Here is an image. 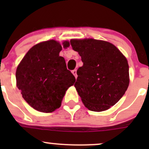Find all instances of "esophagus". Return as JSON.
<instances>
[{"mask_svg": "<svg viewBox=\"0 0 149 149\" xmlns=\"http://www.w3.org/2000/svg\"><path fill=\"white\" fill-rule=\"evenodd\" d=\"M72 73L73 75H74V76L76 77V78H77V72H76V69H74V70H73L72 71Z\"/></svg>", "mask_w": 149, "mask_h": 149, "instance_id": "34e87169", "label": "esophagus"}]
</instances>
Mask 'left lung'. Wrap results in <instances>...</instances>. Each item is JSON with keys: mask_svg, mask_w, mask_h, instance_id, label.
Segmentation results:
<instances>
[{"mask_svg": "<svg viewBox=\"0 0 149 149\" xmlns=\"http://www.w3.org/2000/svg\"><path fill=\"white\" fill-rule=\"evenodd\" d=\"M70 43L83 63L77 71L74 84L82 102L92 111L107 110L122 98L128 88L127 59L109 42L72 39Z\"/></svg>", "mask_w": 149, "mask_h": 149, "instance_id": "obj_1", "label": "left lung"}]
</instances>
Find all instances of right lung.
Wrapping results in <instances>:
<instances>
[{"instance_id":"right-lung-1","label":"right lung","mask_w":149,"mask_h":149,"mask_svg":"<svg viewBox=\"0 0 149 149\" xmlns=\"http://www.w3.org/2000/svg\"><path fill=\"white\" fill-rule=\"evenodd\" d=\"M64 47L69 42H63ZM62 46L54 40L42 42L26 54L16 71L17 87L31 107L51 113L60 107L67 89L76 78L59 55Z\"/></svg>"}]
</instances>
